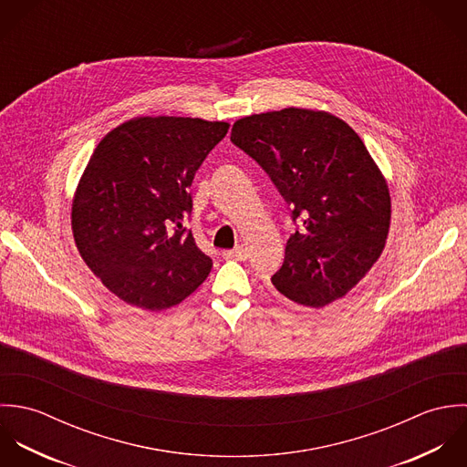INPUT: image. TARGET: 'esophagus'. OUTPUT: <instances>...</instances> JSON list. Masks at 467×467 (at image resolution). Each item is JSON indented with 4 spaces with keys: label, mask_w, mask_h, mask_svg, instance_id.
<instances>
[{
    "label": "esophagus",
    "mask_w": 467,
    "mask_h": 467,
    "mask_svg": "<svg viewBox=\"0 0 467 467\" xmlns=\"http://www.w3.org/2000/svg\"><path fill=\"white\" fill-rule=\"evenodd\" d=\"M222 256L225 260H238V262H245L247 260V253L242 249V247H236L233 251H223Z\"/></svg>",
    "instance_id": "34e87169"
}]
</instances>
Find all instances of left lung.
Segmentation results:
<instances>
[{"label":"left lung","mask_w":467,"mask_h":467,"mask_svg":"<svg viewBox=\"0 0 467 467\" xmlns=\"http://www.w3.org/2000/svg\"><path fill=\"white\" fill-rule=\"evenodd\" d=\"M231 142L254 159L301 222L271 278L290 301L343 297L384 249L391 202L359 135L327 111L285 108L236 120Z\"/></svg>","instance_id":"left-lung-1"}]
</instances>
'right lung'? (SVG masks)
<instances>
[{"instance_id":"right-lung-1","label":"right lung","mask_w":467,"mask_h":467,"mask_svg":"<svg viewBox=\"0 0 467 467\" xmlns=\"http://www.w3.org/2000/svg\"><path fill=\"white\" fill-rule=\"evenodd\" d=\"M227 122L137 117L95 148L72 205L76 245L102 285L128 305L164 310L211 273L184 227L189 187Z\"/></svg>"}]
</instances>
